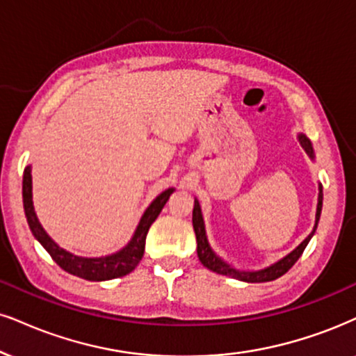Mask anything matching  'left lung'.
Masks as SVG:
<instances>
[{"label": "left lung", "mask_w": 356, "mask_h": 356, "mask_svg": "<svg viewBox=\"0 0 356 356\" xmlns=\"http://www.w3.org/2000/svg\"><path fill=\"white\" fill-rule=\"evenodd\" d=\"M299 138V143L302 145V148L307 152L312 160H315V153H314V147L312 142L307 138V135L299 134L297 135ZM322 201H323V193H322V185H318V203H317V213H315V225L314 229L310 232L307 238L302 241V243L297 245L293 251H291L287 256H284L282 259H279L277 262L274 264L264 267V269L259 270H245V269H238V267L227 264L225 259H221L216 252L213 251L211 245L208 243V236H206V227H204V219H203V213H201V206L200 201L195 198V208H193V229H195L196 234V243H198V257L201 261V264L204 267H208L209 270L216 272V274H222V275H229L232 279L243 280V282H269V280H275L279 279L280 275H284L291 267L296 264L297 259L302 256L304 249L309 244V241L312 239V236L315 234V229L318 226V219H320V213H322Z\"/></svg>", "instance_id": "left-lung-1"}]
</instances>
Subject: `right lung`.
<instances>
[{
    "mask_svg": "<svg viewBox=\"0 0 356 356\" xmlns=\"http://www.w3.org/2000/svg\"><path fill=\"white\" fill-rule=\"evenodd\" d=\"M175 188H168V190L161 191L155 200L152 201L150 206L145 209V213L140 218V222L135 229L131 239L127 243V245L120 249V251L108 254V256L102 257H82L76 256V254L65 251L60 248L54 239L44 231V227L39 222L38 214L34 211L33 203V177H31V165L24 168L23 175V204H24V214L28 219L29 229L33 236L36 238L44 249L49 252V256L54 259V262L60 269H64L69 274L77 275V277L86 280H111L117 277H124V275L130 274L138 262L142 261L143 251H145V239H147L148 229L153 225V221L161 213L166 201L170 200L171 193Z\"/></svg>",
    "mask_w": 356,
    "mask_h": 356,
    "instance_id": "1",
    "label": "right lung"
}]
</instances>
